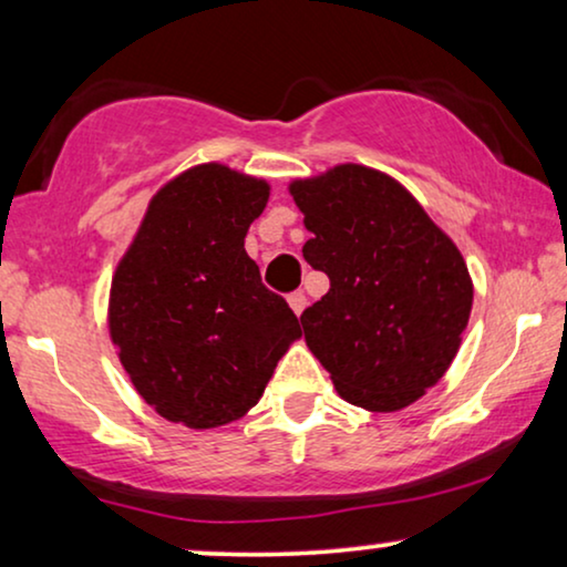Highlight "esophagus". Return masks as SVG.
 <instances>
[{
	"mask_svg": "<svg viewBox=\"0 0 567 567\" xmlns=\"http://www.w3.org/2000/svg\"><path fill=\"white\" fill-rule=\"evenodd\" d=\"M289 305H291V309H293V312H297V315L305 312V307H307L305 291H293V293H289Z\"/></svg>",
	"mask_w": 567,
	"mask_h": 567,
	"instance_id": "obj_1",
	"label": "esophagus"
}]
</instances>
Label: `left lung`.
I'll use <instances>...</instances> for the list:
<instances>
[{
  "mask_svg": "<svg viewBox=\"0 0 567 567\" xmlns=\"http://www.w3.org/2000/svg\"><path fill=\"white\" fill-rule=\"evenodd\" d=\"M312 237L305 260L330 291L301 312L338 394L392 413L439 382L472 309L460 250L417 200L377 169L340 165L291 185Z\"/></svg>",
  "mask_w": 567,
  "mask_h": 567,
  "instance_id": "obj_1",
  "label": "left lung"
}]
</instances>
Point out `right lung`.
<instances>
[{"label":"right lung","instance_id":"right-lung-1","mask_svg":"<svg viewBox=\"0 0 567 567\" xmlns=\"http://www.w3.org/2000/svg\"><path fill=\"white\" fill-rule=\"evenodd\" d=\"M266 204L262 181L193 167L152 198L115 270L111 338L138 394L167 421L216 429L243 417L301 336L245 252Z\"/></svg>","mask_w":567,"mask_h":567}]
</instances>
